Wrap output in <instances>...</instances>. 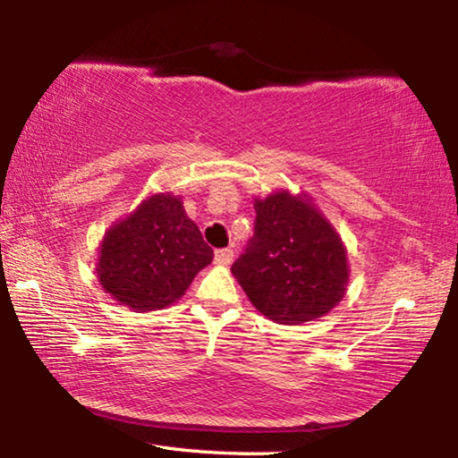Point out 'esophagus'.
I'll return each mask as SVG.
<instances>
[{"label":"esophagus","mask_w":458,"mask_h":458,"mask_svg":"<svg viewBox=\"0 0 458 458\" xmlns=\"http://www.w3.org/2000/svg\"><path fill=\"white\" fill-rule=\"evenodd\" d=\"M232 257H234V252H232L230 248H220V250H216L214 254V262L220 267H226L232 262Z\"/></svg>","instance_id":"esophagus-1"}]
</instances>
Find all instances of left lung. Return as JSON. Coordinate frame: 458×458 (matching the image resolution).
Listing matches in <instances>:
<instances>
[{
    "label": "left lung",
    "mask_w": 458,
    "mask_h": 458,
    "mask_svg": "<svg viewBox=\"0 0 458 458\" xmlns=\"http://www.w3.org/2000/svg\"><path fill=\"white\" fill-rule=\"evenodd\" d=\"M254 236L232 265L246 297L276 323L297 325L329 313L350 281L345 246L307 196L289 191L254 199Z\"/></svg>",
    "instance_id": "obj_1"
}]
</instances>
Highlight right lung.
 <instances>
[{"mask_svg":"<svg viewBox=\"0 0 458 458\" xmlns=\"http://www.w3.org/2000/svg\"><path fill=\"white\" fill-rule=\"evenodd\" d=\"M214 250L183 210L182 198L155 193L106 230L97 276L114 301L135 311L175 303Z\"/></svg>","mask_w":458,"mask_h":458,"instance_id":"right-lung-1","label":"right lung"}]
</instances>
